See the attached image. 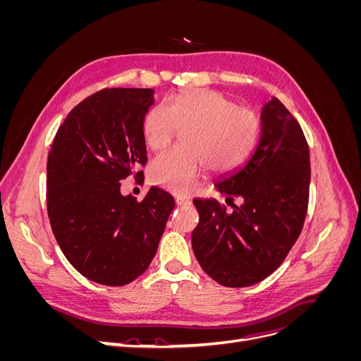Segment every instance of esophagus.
Returning a JSON list of instances; mask_svg holds the SVG:
<instances>
[{"label":"esophagus","instance_id":"esophagus-1","mask_svg":"<svg viewBox=\"0 0 361 361\" xmlns=\"http://www.w3.org/2000/svg\"><path fill=\"white\" fill-rule=\"evenodd\" d=\"M174 202H176V204H178V206H187V204H190V203H191L188 199L180 197V195H178V197L174 199Z\"/></svg>","mask_w":361,"mask_h":361}]
</instances>
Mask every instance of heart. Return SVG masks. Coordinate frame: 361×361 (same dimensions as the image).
<instances>
[{
  "label": "heart",
  "instance_id": "1",
  "mask_svg": "<svg viewBox=\"0 0 361 361\" xmlns=\"http://www.w3.org/2000/svg\"><path fill=\"white\" fill-rule=\"evenodd\" d=\"M187 147L158 155L149 166L150 180L176 194H188L212 167L216 173L238 169L253 150L259 120L255 113L227 96L195 89L180 93L166 105H155L143 118V138L152 150L170 145L178 128H187Z\"/></svg>",
  "mask_w": 361,
  "mask_h": 361
}]
</instances>
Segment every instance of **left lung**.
Returning <instances> with one entry per match:
<instances>
[{
	"instance_id": "obj_1",
	"label": "left lung",
	"mask_w": 361,
	"mask_h": 361,
	"mask_svg": "<svg viewBox=\"0 0 361 361\" xmlns=\"http://www.w3.org/2000/svg\"><path fill=\"white\" fill-rule=\"evenodd\" d=\"M310 155L300 123L277 97L260 111V135L241 167L215 188V199H194L199 224L192 251L207 276L227 288H245L272 274L297 241L309 204ZM243 200L236 207L233 197Z\"/></svg>"
}]
</instances>
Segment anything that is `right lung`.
Instances as JSON below:
<instances>
[{"instance_id":"1","label":"right lung","mask_w":361,"mask_h":361,"mask_svg":"<svg viewBox=\"0 0 361 361\" xmlns=\"http://www.w3.org/2000/svg\"><path fill=\"white\" fill-rule=\"evenodd\" d=\"M154 94L96 92L68 114L48 155L52 233L71 265L99 285L123 286L143 274L174 207L171 195L157 187L141 202L120 192V180L147 162L141 126Z\"/></svg>"}]
</instances>
